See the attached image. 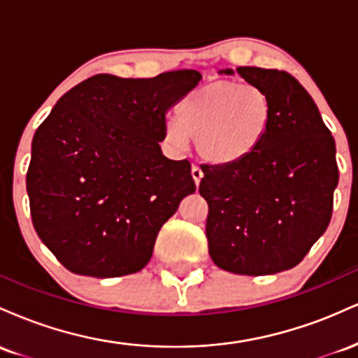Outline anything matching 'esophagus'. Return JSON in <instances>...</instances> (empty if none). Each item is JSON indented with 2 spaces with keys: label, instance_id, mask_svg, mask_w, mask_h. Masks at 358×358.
<instances>
[{
  "label": "esophagus",
  "instance_id": "obj_1",
  "mask_svg": "<svg viewBox=\"0 0 358 358\" xmlns=\"http://www.w3.org/2000/svg\"><path fill=\"white\" fill-rule=\"evenodd\" d=\"M192 178H193V182H195L196 187H199V185H200V180L203 178V171H202V168L196 166V165H193V166H192Z\"/></svg>",
  "mask_w": 358,
  "mask_h": 358
}]
</instances>
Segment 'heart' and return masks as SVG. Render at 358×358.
I'll return each instance as SVG.
<instances>
[{
  "label": "heart",
  "instance_id": "1",
  "mask_svg": "<svg viewBox=\"0 0 358 358\" xmlns=\"http://www.w3.org/2000/svg\"><path fill=\"white\" fill-rule=\"evenodd\" d=\"M274 102L266 89L237 80H213L178 101L175 119H168L165 138L183 146L195 139L196 153L215 166L239 165L268 138Z\"/></svg>",
  "mask_w": 358,
  "mask_h": 358
}]
</instances>
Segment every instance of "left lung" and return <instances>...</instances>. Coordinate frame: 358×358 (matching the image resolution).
I'll return each instance as SVG.
<instances>
[{
    "label": "left lung",
    "instance_id": "obj_1",
    "mask_svg": "<svg viewBox=\"0 0 358 358\" xmlns=\"http://www.w3.org/2000/svg\"><path fill=\"white\" fill-rule=\"evenodd\" d=\"M237 73L268 90L274 121L245 162L202 166L199 192L208 203L212 261L229 273L266 276L299 264L327 231L338 185L335 139L293 76L259 67H239Z\"/></svg>",
    "mask_w": 358,
    "mask_h": 358
}]
</instances>
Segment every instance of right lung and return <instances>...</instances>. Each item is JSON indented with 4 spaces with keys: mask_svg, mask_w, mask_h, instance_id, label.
Here are the masks:
<instances>
[{
    "mask_svg": "<svg viewBox=\"0 0 358 358\" xmlns=\"http://www.w3.org/2000/svg\"><path fill=\"white\" fill-rule=\"evenodd\" d=\"M183 69L151 79L99 73L57 101L36 129L27 192L34 227L69 271H141L156 236L195 192L187 159L162 153L168 109L199 84Z\"/></svg>",
    "mask_w": 358,
    "mask_h": 358,
    "instance_id": "1",
    "label": "right lung"
}]
</instances>
